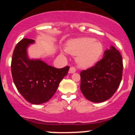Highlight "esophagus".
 Instances as JSON below:
<instances>
[{"label":"esophagus","mask_w":135,"mask_h":135,"mask_svg":"<svg viewBox=\"0 0 135 135\" xmlns=\"http://www.w3.org/2000/svg\"><path fill=\"white\" fill-rule=\"evenodd\" d=\"M76 69L75 68V67H71L70 68V73L72 74V73H74L76 72Z\"/></svg>","instance_id":"34e87169"}]
</instances>
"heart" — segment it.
Instances as JSON below:
<instances>
[{
	"label": "heart",
	"instance_id": "b5f03b06",
	"mask_svg": "<svg viewBox=\"0 0 135 135\" xmlns=\"http://www.w3.org/2000/svg\"><path fill=\"white\" fill-rule=\"evenodd\" d=\"M66 51L72 55L78 56L77 61L81 67L88 68L99 60L103 52V46L94 38H82L69 42Z\"/></svg>",
	"mask_w": 135,
	"mask_h": 135
}]
</instances>
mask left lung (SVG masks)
<instances>
[{"label":"left lung","mask_w":135,"mask_h":135,"mask_svg":"<svg viewBox=\"0 0 135 135\" xmlns=\"http://www.w3.org/2000/svg\"><path fill=\"white\" fill-rule=\"evenodd\" d=\"M104 56L90 68L80 72V90L89 101L100 103L109 99L122 78L123 62L118 50L111 46Z\"/></svg>","instance_id":"obj_1"}]
</instances>
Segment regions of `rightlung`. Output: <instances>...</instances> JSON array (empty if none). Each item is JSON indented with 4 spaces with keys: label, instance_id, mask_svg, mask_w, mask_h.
Listing matches in <instances>:
<instances>
[{
    "label": "right lung",
    "instance_id": "1",
    "mask_svg": "<svg viewBox=\"0 0 135 135\" xmlns=\"http://www.w3.org/2000/svg\"><path fill=\"white\" fill-rule=\"evenodd\" d=\"M34 42L23 38L17 44L11 68L14 84L20 94L27 101L37 105L48 101L54 95L70 67L58 69L41 60L28 59L26 49Z\"/></svg>",
    "mask_w": 135,
    "mask_h": 135
}]
</instances>
